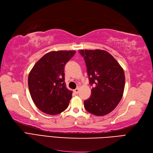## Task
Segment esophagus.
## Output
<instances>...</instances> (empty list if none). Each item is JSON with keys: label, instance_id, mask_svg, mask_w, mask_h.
Returning <instances> with one entry per match:
<instances>
[{"label": "esophagus", "instance_id": "34e87169", "mask_svg": "<svg viewBox=\"0 0 153 153\" xmlns=\"http://www.w3.org/2000/svg\"><path fill=\"white\" fill-rule=\"evenodd\" d=\"M79 89H80L79 87H78V88H76L75 89H74L73 91H74V93H75L76 94H79Z\"/></svg>", "mask_w": 153, "mask_h": 153}]
</instances>
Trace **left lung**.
<instances>
[{
    "label": "left lung",
    "mask_w": 153,
    "mask_h": 153,
    "mask_svg": "<svg viewBox=\"0 0 153 153\" xmlns=\"http://www.w3.org/2000/svg\"><path fill=\"white\" fill-rule=\"evenodd\" d=\"M87 68L91 89L90 97L84 100L89 113L102 116L117 106L123 95L125 76L123 69L112 56L104 50H79Z\"/></svg>",
    "instance_id": "8db88e82"
}]
</instances>
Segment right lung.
<instances>
[{"label":"right lung","mask_w":153,"mask_h":153,"mask_svg":"<svg viewBox=\"0 0 153 153\" xmlns=\"http://www.w3.org/2000/svg\"><path fill=\"white\" fill-rule=\"evenodd\" d=\"M76 51H51L33 65L28 84L33 102L43 112L56 115L69 106L72 91L66 88L64 68Z\"/></svg>","instance_id":"1"}]
</instances>
